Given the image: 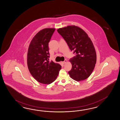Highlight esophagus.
<instances>
[{"label":"esophagus","instance_id":"esophagus-1","mask_svg":"<svg viewBox=\"0 0 120 120\" xmlns=\"http://www.w3.org/2000/svg\"><path fill=\"white\" fill-rule=\"evenodd\" d=\"M67 62V60L66 59H65V60H64V61L62 62V63L63 64H65Z\"/></svg>","mask_w":120,"mask_h":120}]
</instances>
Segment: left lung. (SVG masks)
<instances>
[{
	"label": "left lung",
	"mask_w": 120,
	"mask_h": 120,
	"mask_svg": "<svg viewBox=\"0 0 120 120\" xmlns=\"http://www.w3.org/2000/svg\"><path fill=\"white\" fill-rule=\"evenodd\" d=\"M63 38L75 56L70 59L72 68L70 76L76 81L87 79L93 72L96 61V51L92 41L83 30L75 26L59 28Z\"/></svg>",
	"instance_id": "8db88e82"
}]
</instances>
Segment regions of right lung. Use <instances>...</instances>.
<instances>
[{"label": "right lung", "mask_w": 120, "mask_h": 120, "mask_svg": "<svg viewBox=\"0 0 120 120\" xmlns=\"http://www.w3.org/2000/svg\"><path fill=\"white\" fill-rule=\"evenodd\" d=\"M55 31L54 28H45L37 33L28 48L27 64L30 72L39 82L50 84L54 81L61 69L59 64L49 61V43Z\"/></svg>", "instance_id": "1"}]
</instances>
